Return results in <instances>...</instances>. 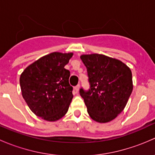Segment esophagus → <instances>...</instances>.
<instances>
[{"label":"esophagus","instance_id":"34e87169","mask_svg":"<svg viewBox=\"0 0 155 155\" xmlns=\"http://www.w3.org/2000/svg\"><path fill=\"white\" fill-rule=\"evenodd\" d=\"M79 88H80V85H76V87H74V90L76 91V93H77V92L79 91Z\"/></svg>","mask_w":155,"mask_h":155}]
</instances>
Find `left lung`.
<instances>
[{"label":"left lung","instance_id":"1","mask_svg":"<svg viewBox=\"0 0 155 155\" xmlns=\"http://www.w3.org/2000/svg\"><path fill=\"white\" fill-rule=\"evenodd\" d=\"M80 58L87 68L91 85L87 91H79L87 113L97 122H109L124 110L132 93L130 69L104 54H82Z\"/></svg>","mask_w":155,"mask_h":155}]
</instances>
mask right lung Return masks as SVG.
Masks as SVG:
<instances>
[{"mask_svg":"<svg viewBox=\"0 0 155 155\" xmlns=\"http://www.w3.org/2000/svg\"><path fill=\"white\" fill-rule=\"evenodd\" d=\"M73 53L52 52L25 69L20 76L21 94L37 116L56 121L68 112L73 95L70 73L64 68Z\"/></svg>","mask_w":155,"mask_h":155,"instance_id":"add662e5","label":"right lung"}]
</instances>
